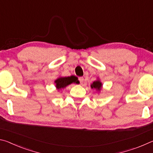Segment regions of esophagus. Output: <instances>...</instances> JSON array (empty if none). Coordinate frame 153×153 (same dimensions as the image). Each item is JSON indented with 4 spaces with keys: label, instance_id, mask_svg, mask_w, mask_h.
I'll return each mask as SVG.
<instances>
[{
    "label": "esophagus",
    "instance_id": "34e87169",
    "mask_svg": "<svg viewBox=\"0 0 153 153\" xmlns=\"http://www.w3.org/2000/svg\"><path fill=\"white\" fill-rule=\"evenodd\" d=\"M79 82H80V84H82L83 82H84V77H79Z\"/></svg>",
    "mask_w": 153,
    "mask_h": 153
}]
</instances>
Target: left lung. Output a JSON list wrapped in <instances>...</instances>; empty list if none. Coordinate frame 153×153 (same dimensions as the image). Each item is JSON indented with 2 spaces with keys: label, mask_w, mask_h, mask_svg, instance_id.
I'll return each mask as SVG.
<instances>
[{
  "label": "left lung",
  "mask_w": 153,
  "mask_h": 153,
  "mask_svg": "<svg viewBox=\"0 0 153 153\" xmlns=\"http://www.w3.org/2000/svg\"><path fill=\"white\" fill-rule=\"evenodd\" d=\"M102 83L100 82L99 79L96 80V81H94L91 84L92 88H94L97 90V91H100V90H101V88H102Z\"/></svg>",
  "instance_id": "obj_1"
}]
</instances>
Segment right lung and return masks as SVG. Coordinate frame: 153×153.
Segmentation results:
<instances>
[{
    "label": "right lung",
    "instance_id": "right-lung-1",
    "mask_svg": "<svg viewBox=\"0 0 153 153\" xmlns=\"http://www.w3.org/2000/svg\"><path fill=\"white\" fill-rule=\"evenodd\" d=\"M76 79L77 77L76 76L60 77L55 81V86L57 90L65 88L66 86L72 84V83H77Z\"/></svg>",
    "mask_w": 153,
    "mask_h": 153
}]
</instances>
